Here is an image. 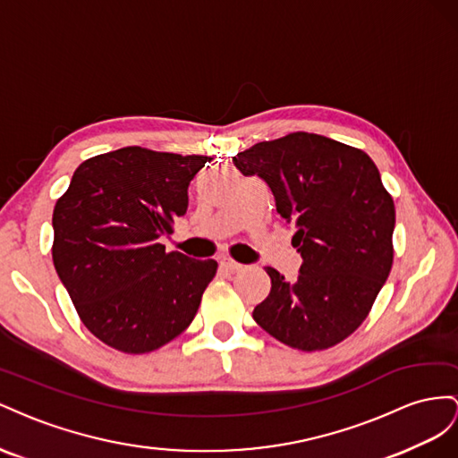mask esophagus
<instances>
[{
	"label": "esophagus",
	"mask_w": 458,
	"mask_h": 458,
	"mask_svg": "<svg viewBox=\"0 0 458 458\" xmlns=\"http://www.w3.org/2000/svg\"><path fill=\"white\" fill-rule=\"evenodd\" d=\"M220 268L230 272V274H233V272H240V270H242V265L236 263V260H232V259H222V260H220Z\"/></svg>",
	"instance_id": "esophagus-1"
}]
</instances>
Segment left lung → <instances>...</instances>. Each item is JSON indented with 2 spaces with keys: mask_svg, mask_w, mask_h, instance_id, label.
<instances>
[{
  "mask_svg": "<svg viewBox=\"0 0 458 458\" xmlns=\"http://www.w3.org/2000/svg\"><path fill=\"white\" fill-rule=\"evenodd\" d=\"M245 176L263 178L276 211L295 222L303 257L293 284L267 268L270 293L253 318L278 342L322 351L355 332L394 265L395 205L362 149L293 132L233 157Z\"/></svg>",
  "mask_w": 458,
  "mask_h": 458,
  "instance_id": "1",
  "label": "left lung"
}]
</instances>
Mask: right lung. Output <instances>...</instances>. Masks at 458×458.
I'll use <instances>...</instances> for the list:
<instances>
[{
	"label": "right lung",
	"instance_id": "right-lung-1",
	"mask_svg": "<svg viewBox=\"0 0 458 458\" xmlns=\"http://www.w3.org/2000/svg\"><path fill=\"white\" fill-rule=\"evenodd\" d=\"M208 157L123 148L76 168L54 208V265L86 328L141 355L191 324L216 260L165 251Z\"/></svg>",
	"mask_w": 458,
	"mask_h": 458
}]
</instances>
